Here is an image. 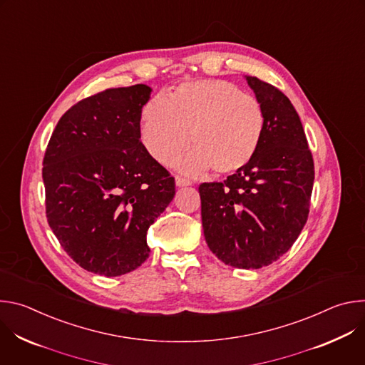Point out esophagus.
I'll return each mask as SVG.
<instances>
[{
    "label": "esophagus",
    "mask_w": 365,
    "mask_h": 365,
    "mask_svg": "<svg viewBox=\"0 0 365 365\" xmlns=\"http://www.w3.org/2000/svg\"><path fill=\"white\" fill-rule=\"evenodd\" d=\"M189 185H190V182H189L187 179L180 178V176H176V186L182 187V186H189Z\"/></svg>",
    "instance_id": "obj_1"
}]
</instances>
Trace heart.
I'll return each instance as SVG.
<instances>
[{
  "label": "heart",
  "instance_id": "b5f03b06",
  "mask_svg": "<svg viewBox=\"0 0 365 365\" xmlns=\"http://www.w3.org/2000/svg\"><path fill=\"white\" fill-rule=\"evenodd\" d=\"M266 127L262 103L234 83L199 79L179 85L169 96L150 99L141 113V141L159 163L169 166L186 150L182 165L197 176L242 170L258 151Z\"/></svg>",
  "mask_w": 365,
  "mask_h": 365
}]
</instances>
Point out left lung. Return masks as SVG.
Segmentation results:
<instances>
[{
    "mask_svg": "<svg viewBox=\"0 0 365 365\" xmlns=\"http://www.w3.org/2000/svg\"><path fill=\"white\" fill-rule=\"evenodd\" d=\"M245 79L264 111L263 140L242 170L199 186L200 215L206 244L221 262L262 269L287 252L303 230L315 168L290 99L258 78Z\"/></svg>",
    "mask_w": 365,
    "mask_h": 365,
    "instance_id": "left-lung-1",
    "label": "left lung"
}]
</instances>
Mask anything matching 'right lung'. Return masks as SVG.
I'll return each instance as SVG.
<instances>
[{"label":"right lung","instance_id":"obj_1","mask_svg":"<svg viewBox=\"0 0 365 365\" xmlns=\"http://www.w3.org/2000/svg\"><path fill=\"white\" fill-rule=\"evenodd\" d=\"M151 88H113L59 120L43 159L47 222L82 269L121 276L148 258V227L175 196V178L141 143Z\"/></svg>","mask_w":365,"mask_h":365}]
</instances>
